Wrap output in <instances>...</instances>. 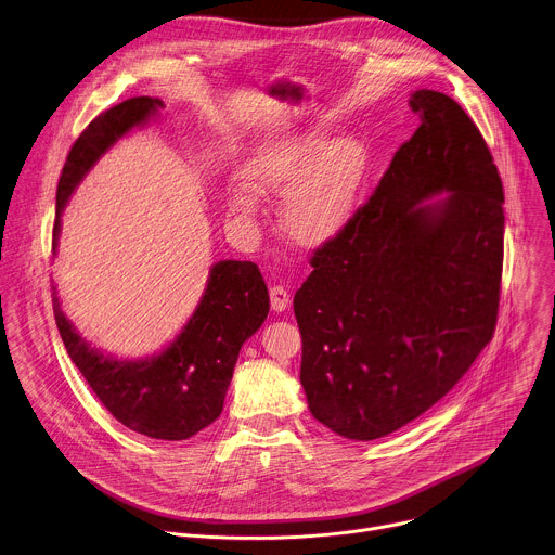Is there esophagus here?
<instances>
[{"instance_id": "obj_1", "label": "esophagus", "mask_w": 555, "mask_h": 555, "mask_svg": "<svg viewBox=\"0 0 555 555\" xmlns=\"http://www.w3.org/2000/svg\"><path fill=\"white\" fill-rule=\"evenodd\" d=\"M270 305L276 313L285 311L289 307V292L283 285H272L270 287Z\"/></svg>"}]
</instances>
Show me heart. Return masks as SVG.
<instances>
[{
  "instance_id": "1",
  "label": "heart",
  "mask_w": 555,
  "mask_h": 555,
  "mask_svg": "<svg viewBox=\"0 0 555 555\" xmlns=\"http://www.w3.org/2000/svg\"><path fill=\"white\" fill-rule=\"evenodd\" d=\"M367 169L365 145L354 137L326 139L309 130L266 145L244 169L246 190L229 198V211L244 224L257 220V198L287 196L281 227L300 248H320L350 222Z\"/></svg>"
}]
</instances>
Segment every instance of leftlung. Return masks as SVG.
Masks as SVG:
<instances>
[{"label": "left lung", "instance_id": "obj_1", "mask_svg": "<svg viewBox=\"0 0 555 555\" xmlns=\"http://www.w3.org/2000/svg\"><path fill=\"white\" fill-rule=\"evenodd\" d=\"M410 106L421 126L346 229L313 253L294 296L309 412L348 440L384 438L425 414L496 326L501 176L453 98L421 89Z\"/></svg>", "mask_w": 555, "mask_h": 555}]
</instances>
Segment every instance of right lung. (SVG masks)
Returning <instances> with one entry per match:
<instances>
[{
    "label": "right lung",
    "mask_w": 555,
    "mask_h": 555,
    "mask_svg": "<svg viewBox=\"0 0 555 555\" xmlns=\"http://www.w3.org/2000/svg\"><path fill=\"white\" fill-rule=\"evenodd\" d=\"M163 108L154 98H130L98 115L72 145L56 192L52 248L61 214L76 184L126 132ZM270 296L253 261H220L211 268L201 305L176 339L139 361L104 354L78 335L54 296L63 344L100 403L128 429L156 440H188L209 427L224 408L242 344L263 324Z\"/></svg>",
    "instance_id": "right-lung-1"
}]
</instances>
